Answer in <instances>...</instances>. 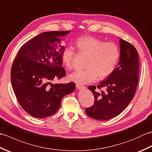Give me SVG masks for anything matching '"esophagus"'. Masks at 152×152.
<instances>
[{
	"label": "esophagus",
	"instance_id": "1",
	"mask_svg": "<svg viewBox=\"0 0 152 152\" xmlns=\"http://www.w3.org/2000/svg\"><path fill=\"white\" fill-rule=\"evenodd\" d=\"M76 88H78V89H82V88H84V86L81 85V84H79V83H76Z\"/></svg>",
	"mask_w": 152,
	"mask_h": 152
}]
</instances>
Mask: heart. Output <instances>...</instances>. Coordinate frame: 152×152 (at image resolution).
Returning <instances> with one entry per match:
<instances>
[{
	"label": "heart",
	"instance_id": "1",
	"mask_svg": "<svg viewBox=\"0 0 152 152\" xmlns=\"http://www.w3.org/2000/svg\"><path fill=\"white\" fill-rule=\"evenodd\" d=\"M80 53L88 56L85 70H78L71 74L69 78L76 83H89L99 78H108L114 72L120 57V50L117 44L106 42L94 37H82L75 42ZM76 55L74 48L67 46L61 53V59L67 69H71Z\"/></svg>",
	"mask_w": 152,
	"mask_h": 152
}]
</instances>
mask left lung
<instances>
[{"label": "left lung", "mask_w": 152, "mask_h": 152, "mask_svg": "<svg viewBox=\"0 0 152 152\" xmlns=\"http://www.w3.org/2000/svg\"><path fill=\"white\" fill-rule=\"evenodd\" d=\"M120 42V59L118 66L105 81L89 86L94 95V104L86 108L88 115L96 120L114 118L124 110L133 99L139 74V59L133 44L123 39ZM105 88L106 92L101 89Z\"/></svg>", "instance_id": "8db88e82"}]
</instances>
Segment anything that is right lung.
<instances>
[{"label": "right lung", "instance_id": "right-lung-1", "mask_svg": "<svg viewBox=\"0 0 152 152\" xmlns=\"http://www.w3.org/2000/svg\"><path fill=\"white\" fill-rule=\"evenodd\" d=\"M69 31H50L34 37L19 50L13 61L11 82L19 104L28 114L37 118L53 115L63 97L74 91L75 83H56L66 75L62 66L60 37Z\"/></svg>", "mask_w": 152, "mask_h": 152}]
</instances>
